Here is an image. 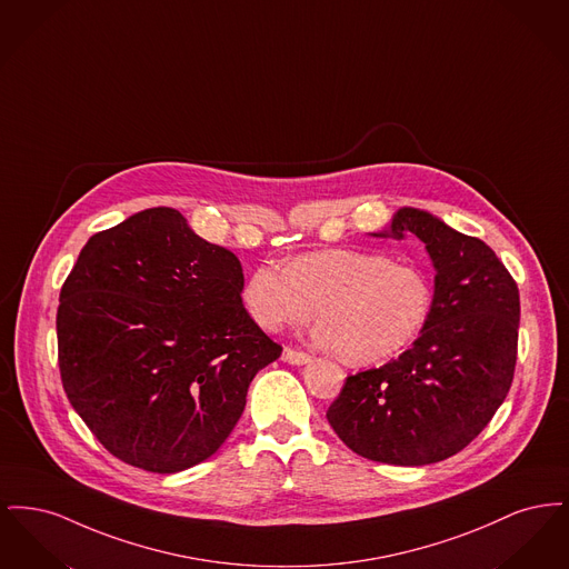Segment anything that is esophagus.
Wrapping results in <instances>:
<instances>
[{
	"label": "esophagus",
	"mask_w": 569,
	"mask_h": 569,
	"mask_svg": "<svg viewBox=\"0 0 569 569\" xmlns=\"http://www.w3.org/2000/svg\"><path fill=\"white\" fill-rule=\"evenodd\" d=\"M281 360L288 362V365H307V362L311 360V356H309V353L298 352V350H292V348H286L283 353H281Z\"/></svg>",
	"instance_id": "34e87169"
}]
</instances>
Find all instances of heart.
<instances>
[{
  "instance_id": "heart-1",
  "label": "heart",
  "mask_w": 569,
  "mask_h": 569,
  "mask_svg": "<svg viewBox=\"0 0 569 569\" xmlns=\"http://www.w3.org/2000/svg\"><path fill=\"white\" fill-rule=\"evenodd\" d=\"M241 298L247 316L264 330L305 325L318 309V341L350 365H373L420 332L431 283L420 269L379 251L326 249L298 256L288 269L256 267Z\"/></svg>"
}]
</instances>
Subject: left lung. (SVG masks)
I'll return each mask as SVG.
<instances>
[{"label": "left lung", "mask_w": 569, "mask_h": 569, "mask_svg": "<svg viewBox=\"0 0 569 569\" xmlns=\"http://www.w3.org/2000/svg\"><path fill=\"white\" fill-rule=\"evenodd\" d=\"M416 234L431 256L435 295L420 337L397 360L346 379L326 418L356 455L420 467L469 446L515 379L520 298L485 241L399 209L376 237Z\"/></svg>", "instance_id": "left-lung-1"}]
</instances>
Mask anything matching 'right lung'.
<instances>
[{
	"label": "right lung",
	"instance_id": "right-lung-1",
	"mask_svg": "<svg viewBox=\"0 0 569 569\" xmlns=\"http://www.w3.org/2000/svg\"><path fill=\"white\" fill-rule=\"evenodd\" d=\"M239 258L156 207L93 234L61 286L63 390L128 465L177 473L216 455L281 346L243 300Z\"/></svg>",
	"mask_w": 569,
	"mask_h": 569
}]
</instances>
